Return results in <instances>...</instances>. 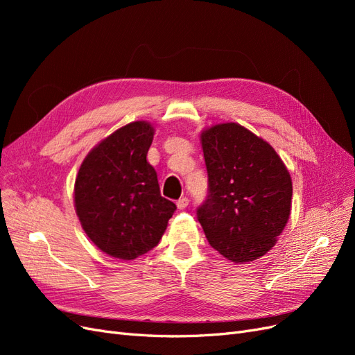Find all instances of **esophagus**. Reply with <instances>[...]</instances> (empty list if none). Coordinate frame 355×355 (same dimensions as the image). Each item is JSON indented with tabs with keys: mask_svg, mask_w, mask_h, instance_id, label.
Instances as JSON below:
<instances>
[{
	"mask_svg": "<svg viewBox=\"0 0 355 355\" xmlns=\"http://www.w3.org/2000/svg\"><path fill=\"white\" fill-rule=\"evenodd\" d=\"M188 204H189V200H188L187 197H182L180 200H178L176 206H178V209H179V210H184V209H187V207H188Z\"/></svg>",
	"mask_w": 355,
	"mask_h": 355,
	"instance_id": "obj_1",
	"label": "esophagus"
}]
</instances>
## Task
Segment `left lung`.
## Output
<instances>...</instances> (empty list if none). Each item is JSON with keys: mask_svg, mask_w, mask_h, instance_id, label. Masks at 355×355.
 <instances>
[{"mask_svg": "<svg viewBox=\"0 0 355 355\" xmlns=\"http://www.w3.org/2000/svg\"><path fill=\"white\" fill-rule=\"evenodd\" d=\"M209 197L197 210L213 249L228 261L259 259L277 243L292 210V178L275 149L239 123L200 135Z\"/></svg>", "mask_w": 355, "mask_h": 355, "instance_id": "8db88e82", "label": "left lung"}]
</instances>
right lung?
I'll return each mask as SVG.
<instances>
[{"label": "right lung", "mask_w": 355, "mask_h": 355, "mask_svg": "<svg viewBox=\"0 0 355 355\" xmlns=\"http://www.w3.org/2000/svg\"><path fill=\"white\" fill-rule=\"evenodd\" d=\"M154 125L133 121L106 136L85 155L73 185V206L84 232L99 250L136 259L158 244L176 210L159 194L146 155Z\"/></svg>", "instance_id": "right-lung-1"}]
</instances>
